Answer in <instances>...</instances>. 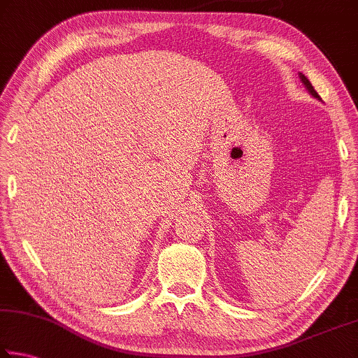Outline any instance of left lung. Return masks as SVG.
Returning a JSON list of instances; mask_svg holds the SVG:
<instances>
[{"instance_id": "left-lung-1", "label": "left lung", "mask_w": 358, "mask_h": 358, "mask_svg": "<svg viewBox=\"0 0 358 358\" xmlns=\"http://www.w3.org/2000/svg\"><path fill=\"white\" fill-rule=\"evenodd\" d=\"M299 77H300V80H301V83L303 85H305V88L308 90V93H310L311 96H313V98H316L317 101H322V99H320V96L316 93V90H314V87H313V85H311V82L310 80H308V78L305 77V74H301V72H300V74H299Z\"/></svg>"}]
</instances>
